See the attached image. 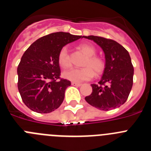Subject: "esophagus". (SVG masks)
<instances>
[{"label": "esophagus", "mask_w": 151, "mask_h": 151, "mask_svg": "<svg viewBox=\"0 0 151 151\" xmlns=\"http://www.w3.org/2000/svg\"><path fill=\"white\" fill-rule=\"evenodd\" d=\"M71 84H72V85H73V86H77V87H79V86H81V85H82V84L77 83V82H73Z\"/></svg>", "instance_id": "1"}]
</instances>
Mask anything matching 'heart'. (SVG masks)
<instances>
[{
	"label": "heart",
	"instance_id": "b5f03b06",
	"mask_svg": "<svg viewBox=\"0 0 151 151\" xmlns=\"http://www.w3.org/2000/svg\"><path fill=\"white\" fill-rule=\"evenodd\" d=\"M78 47L85 54V56H87L83 63L84 67L73 68L65 71L63 73L64 78L72 82H81L93 78L94 72L97 75H100L104 71V60L100 57L95 56L96 49L93 45L89 44H82L78 46ZM57 60L60 66L63 69L69 68L71 66V61L67 47H63L60 50L57 56Z\"/></svg>",
	"mask_w": 151,
	"mask_h": 151
}]
</instances>
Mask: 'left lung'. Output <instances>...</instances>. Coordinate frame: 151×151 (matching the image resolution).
Returning a JSON list of instances; mask_svg holds the SVG:
<instances>
[{"mask_svg":"<svg viewBox=\"0 0 151 151\" xmlns=\"http://www.w3.org/2000/svg\"><path fill=\"white\" fill-rule=\"evenodd\" d=\"M101 47L105 54V69L97 85L92 84V93L85 97L89 104L101 110L119 107L127 101L133 85L134 68L127 50L116 41L83 36Z\"/></svg>","mask_w":151,"mask_h":151,"instance_id":"8db88e82","label":"left lung"}]
</instances>
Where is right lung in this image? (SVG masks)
Here are the masks:
<instances>
[{
	"label": "right lung",
	"instance_id": "right-lung-1",
	"mask_svg": "<svg viewBox=\"0 0 151 151\" xmlns=\"http://www.w3.org/2000/svg\"><path fill=\"white\" fill-rule=\"evenodd\" d=\"M81 38L63 32L51 33L36 40L25 51L17 68V85L30 110L47 113L60 106L71 82L60 78L57 56L63 47Z\"/></svg>",
	"mask_w": 151,
	"mask_h": 151
}]
</instances>
